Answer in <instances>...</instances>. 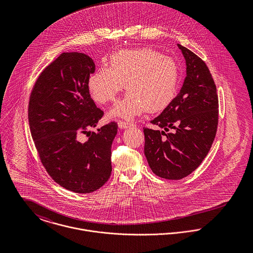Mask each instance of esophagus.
I'll return each instance as SVG.
<instances>
[{"label":"esophagus","instance_id":"obj_1","mask_svg":"<svg viewBox=\"0 0 253 253\" xmlns=\"http://www.w3.org/2000/svg\"><path fill=\"white\" fill-rule=\"evenodd\" d=\"M132 126H133V125H131V124H128V123H126V122H122V121H120V122L118 123V126H119L121 129L128 128V127Z\"/></svg>","mask_w":253,"mask_h":253}]
</instances>
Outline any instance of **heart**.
Returning a JSON list of instances; mask_svg holds the SVG:
<instances>
[{"mask_svg": "<svg viewBox=\"0 0 253 253\" xmlns=\"http://www.w3.org/2000/svg\"><path fill=\"white\" fill-rule=\"evenodd\" d=\"M179 68L174 59L148 48L121 50L110 57L108 67H100L88 79V89L99 103L116 100L123 89L126 95L109 113L110 117L131 120L145 110L167 108L174 99Z\"/></svg>", "mask_w": 253, "mask_h": 253, "instance_id": "b5f03b06", "label": "heart"}]
</instances>
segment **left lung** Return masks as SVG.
Listing matches in <instances>:
<instances>
[{
  "label": "left lung",
  "instance_id": "left-lung-1",
  "mask_svg": "<svg viewBox=\"0 0 253 253\" xmlns=\"http://www.w3.org/2000/svg\"><path fill=\"white\" fill-rule=\"evenodd\" d=\"M186 63V78L178 94L152 124L164 130L144 128V154L152 171L165 179L179 180L192 173L207 157L218 124L216 86L206 63L177 43ZM170 128L174 131L166 134Z\"/></svg>",
  "mask_w": 253,
  "mask_h": 253
}]
</instances>
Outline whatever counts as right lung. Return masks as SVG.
<instances>
[{
  "label": "right lung",
  "instance_id": "right-lung-1",
  "mask_svg": "<svg viewBox=\"0 0 253 253\" xmlns=\"http://www.w3.org/2000/svg\"><path fill=\"white\" fill-rule=\"evenodd\" d=\"M92 59L81 52H63L39 76L30 95L28 119L41 162L61 187L79 194L102 187L112 172L111 146L116 123L95 127L103 116L90 97ZM88 133L86 142L79 141Z\"/></svg>",
  "mask_w": 253,
  "mask_h": 253
}]
</instances>
